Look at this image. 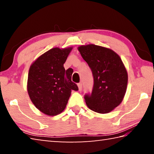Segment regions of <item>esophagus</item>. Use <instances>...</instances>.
Returning a JSON list of instances; mask_svg holds the SVG:
<instances>
[{"label":"esophagus","mask_w":154,"mask_h":154,"mask_svg":"<svg viewBox=\"0 0 154 154\" xmlns=\"http://www.w3.org/2000/svg\"><path fill=\"white\" fill-rule=\"evenodd\" d=\"M77 86H78V88H79V91L82 90V82L77 83Z\"/></svg>","instance_id":"34e87169"}]
</instances>
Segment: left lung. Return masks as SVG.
Here are the masks:
<instances>
[{"label":"left lung","mask_w":154,"mask_h":154,"mask_svg":"<svg viewBox=\"0 0 154 154\" xmlns=\"http://www.w3.org/2000/svg\"><path fill=\"white\" fill-rule=\"evenodd\" d=\"M92 72L91 94L84 95L87 106L99 113H107L122 103L126 91L128 74L122 60L110 49L93 44L78 48Z\"/></svg>","instance_id":"left-lung-1"}]
</instances>
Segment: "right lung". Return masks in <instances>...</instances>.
Listing matches in <instances>:
<instances>
[{
	"instance_id": "add662e5",
	"label": "right lung",
	"mask_w": 154,
	"mask_h": 154,
	"mask_svg": "<svg viewBox=\"0 0 154 154\" xmlns=\"http://www.w3.org/2000/svg\"><path fill=\"white\" fill-rule=\"evenodd\" d=\"M72 48L51 49L31 65L27 89L30 98L42 113L54 116L62 113L72 90H79L71 81V71L64 64Z\"/></svg>"
}]
</instances>
